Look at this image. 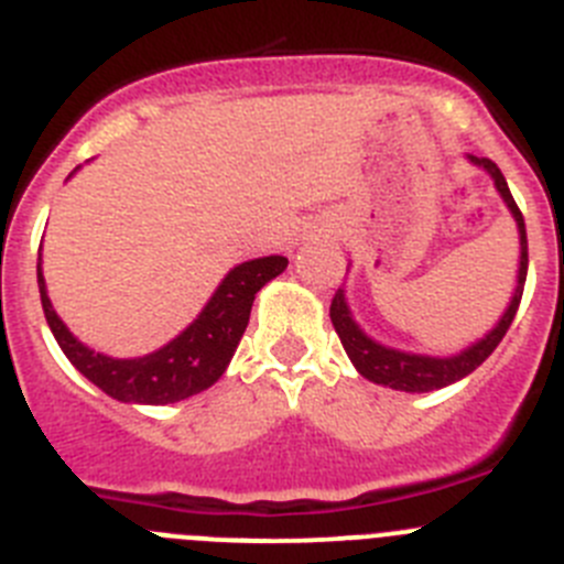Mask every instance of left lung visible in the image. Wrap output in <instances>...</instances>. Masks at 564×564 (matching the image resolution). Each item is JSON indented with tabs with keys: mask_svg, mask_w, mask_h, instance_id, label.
Returning <instances> with one entry per match:
<instances>
[{
	"mask_svg": "<svg viewBox=\"0 0 564 564\" xmlns=\"http://www.w3.org/2000/svg\"><path fill=\"white\" fill-rule=\"evenodd\" d=\"M466 160L475 165V169L486 171L495 182V191L500 194L503 205L509 207L511 219L517 225V238H520V263H517V286L511 292L509 306L503 308V314L497 317L495 326L478 337L475 343H469L466 348L455 354H446V357H433V354H415L404 351V348H393V345H384L379 339L370 337L362 326L354 317L351 306H348V294L345 286L337 289L332 301V323L334 332L339 334V343H343L345 354L354 362L359 377H365L368 382L382 384V388L404 390V393H430V390L446 388V384L460 382L464 377H469L471 370L486 362L491 351H495L500 339L509 332L511 319H514L517 306H520L522 286H525V275H529V238H525V221H522L520 207L514 205V196H511L509 185H506V176L500 174L495 162L486 160V156H471L466 154Z\"/></svg>",
	"mask_w": 564,
	"mask_h": 564,
	"instance_id": "obj_1",
	"label": "left lung"
}]
</instances>
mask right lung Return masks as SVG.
Here are the masks:
<instances>
[{
    "instance_id": "1",
    "label": "right lung",
    "mask_w": 564,
    "mask_h": 564,
    "mask_svg": "<svg viewBox=\"0 0 564 564\" xmlns=\"http://www.w3.org/2000/svg\"><path fill=\"white\" fill-rule=\"evenodd\" d=\"M286 267L289 261L283 256H263L236 263L221 278L216 292L210 294V301L196 314L191 326L182 328L171 343H165L156 351L123 359L100 354L80 343L53 308L42 272V256H39L35 272H39V292H42L50 332L58 339L61 351L67 354L69 362L95 388L123 404H174L219 382L238 343L245 337L256 294L272 278L281 275Z\"/></svg>"
}]
</instances>
